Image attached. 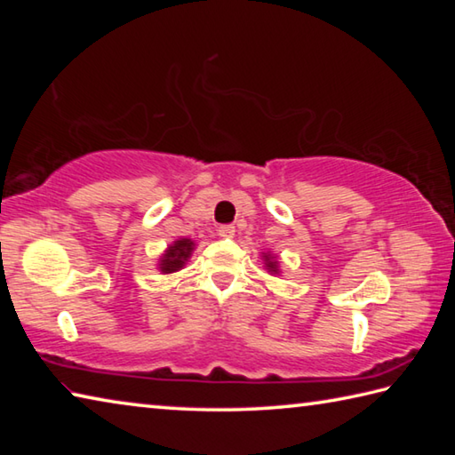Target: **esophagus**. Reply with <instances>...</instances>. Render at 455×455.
Masks as SVG:
<instances>
[{"label":"esophagus","instance_id":"obj_1","mask_svg":"<svg viewBox=\"0 0 455 455\" xmlns=\"http://www.w3.org/2000/svg\"><path fill=\"white\" fill-rule=\"evenodd\" d=\"M219 235L225 236V238L235 236V227L233 225H220L219 227Z\"/></svg>","mask_w":455,"mask_h":455}]
</instances>
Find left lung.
<instances>
[{
    "mask_svg": "<svg viewBox=\"0 0 455 455\" xmlns=\"http://www.w3.org/2000/svg\"><path fill=\"white\" fill-rule=\"evenodd\" d=\"M265 260H267L268 271H275V273H276V260H275V259H271L268 255H265Z\"/></svg>",
    "mask_w": 455,
    "mask_h": 455,
    "instance_id": "8db88e82",
    "label": "left lung"
}]
</instances>
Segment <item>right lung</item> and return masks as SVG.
Instances as JSON below:
<instances>
[{
    "label": "right lung",
    "instance_id": "1",
    "mask_svg": "<svg viewBox=\"0 0 455 455\" xmlns=\"http://www.w3.org/2000/svg\"><path fill=\"white\" fill-rule=\"evenodd\" d=\"M192 246L195 243L190 238H182V241H176L172 246H168L166 255L160 259V271L163 273H174L184 267L187 259L190 257Z\"/></svg>",
    "mask_w": 455,
    "mask_h": 455
}]
</instances>
